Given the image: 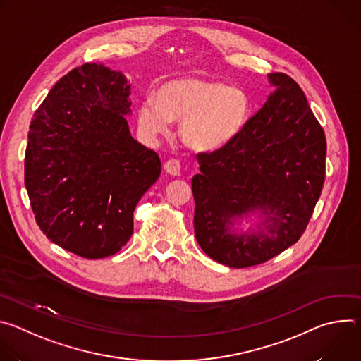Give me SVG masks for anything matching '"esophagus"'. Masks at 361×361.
I'll list each match as a JSON object with an SVG mask.
<instances>
[{"label":"esophagus","instance_id":"34e87169","mask_svg":"<svg viewBox=\"0 0 361 361\" xmlns=\"http://www.w3.org/2000/svg\"><path fill=\"white\" fill-rule=\"evenodd\" d=\"M164 170L167 174L176 177V176H180V173H181V164L178 160H169L164 164Z\"/></svg>","mask_w":361,"mask_h":361}]
</instances>
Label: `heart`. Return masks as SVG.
I'll return each mask as SVG.
<instances>
[{
  "instance_id": "obj_1",
  "label": "heart",
  "mask_w": 361,
  "mask_h": 361,
  "mask_svg": "<svg viewBox=\"0 0 361 361\" xmlns=\"http://www.w3.org/2000/svg\"><path fill=\"white\" fill-rule=\"evenodd\" d=\"M252 104L248 94L221 81L178 78L164 82L156 101L147 98L138 107V126L148 138L167 135L171 121H181L185 147L213 152L231 144L247 127Z\"/></svg>"
}]
</instances>
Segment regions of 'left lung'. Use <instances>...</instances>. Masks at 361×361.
Wrapping results in <instances>:
<instances>
[{
	"label": "left lung",
	"instance_id": "left-lung-1",
	"mask_svg": "<svg viewBox=\"0 0 361 361\" xmlns=\"http://www.w3.org/2000/svg\"><path fill=\"white\" fill-rule=\"evenodd\" d=\"M269 81L276 90L263 109L231 144L197 154L201 173L191 181L197 243L234 269L266 263L297 243L326 177L324 131L302 90L283 73ZM255 212L259 230L235 233V221Z\"/></svg>",
	"mask_w": 361,
	"mask_h": 361
}]
</instances>
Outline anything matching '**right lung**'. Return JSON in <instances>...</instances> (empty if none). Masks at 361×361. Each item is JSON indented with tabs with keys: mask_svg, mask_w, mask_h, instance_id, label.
<instances>
[{
	"mask_svg": "<svg viewBox=\"0 0 361 361\" xmlns=\"http://www.w3.org/2000/svg\"><path fill=\"white\" fill-rule=\"evenodd\" d=\"M130 84L120 71L87 63L51 88L30 124L25 188L48 240L84 259L120 251L133 213L161 161L131 137Z\"/></svg>",
	"mask_w": 361,
	"mask_h": 361,
	"instance_id": "right-lung-1",
	"label": "right lung"
}]
</instances>
